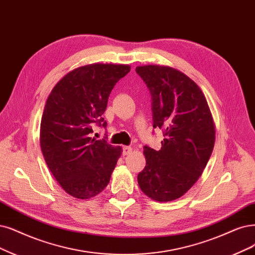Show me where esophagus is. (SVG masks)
I'll use <instances>...</instances> for the list:
<instances>
[{"instance_id": "34e87169", "label": "esophagus", "mask_w": 255, "mask_h": 255, "mask_svg": "<svg viewBox=\"0 0 255 255\" xmlns=\"http://www.w3.org/2000/svg\"><path fill=\"white\" fill-rule=\"evenodd\" d=\"M130 153H132V148L129 147V146H124V147H123V154L128 155Z\"/></svg>"}]
</instances>
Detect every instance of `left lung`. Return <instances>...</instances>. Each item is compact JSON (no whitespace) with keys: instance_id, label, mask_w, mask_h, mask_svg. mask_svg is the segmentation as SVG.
I'll return each mask as SVG.
<instances>
[{"instance_id":"obj_1","label":"left lung","mask_w":255,"mask_h":255,"mask_svg":"<svg viewBox=\"0 0 255 255\" xmlns=\"http://www.w3.org/2000/svg\"><path fill=\"white\" fill-rule=\"evenodd\" d=\"M135 71L151 94L153 128L164 134L159 150L144 146L146 166L137 183L150 199L170 202L202 175L214 147V122L203 91L183 72L159 65Z\"/></svg>"}]
</instances>
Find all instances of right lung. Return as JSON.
I'll list each match as a JSON object with an SVG mask.
<instances>
[{"label":"right lung","instance_id":"add662e5","mask_svg":"<svg viewBox=\"0 0 255 255\" xmlns=\"http://www.w3.org/2000/svg\"><path fill=\"white\" fill-rule=\"evenodd\" d=\"M128 65L90 64L67 73L47 99L40 127L41 149L63 189L86 200L102 192L122 153L106 138L90 137L94 125L107 127L103 115L115 85Z\"/></svg>","mask_w":255,"mask_h":255}]
</instances>
